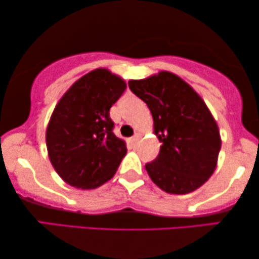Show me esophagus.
I'll use <instances>...</instances> for the list:
<instances>
[{
    "instance_id": "34e87169",
    "label": "esophagus",
    "mask_w": 259,
    "mask_h": 259,
    "mask_svg": "<svg viewBox=\"0 0 259 259\" xmlns=\"http://www.w3.org/2000/svg\"><path fill=\"white\" fill-rule=\"evenodd\" d=\"M130 143H132V146L135 147L136 143H137V136L132 137V139H130Z\"/></svg>"
}]
</instances>
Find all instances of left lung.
Instances as JSON below:
<instances>
[{
  "mask_svg": "<svg viewBox=\"0 0 259 259\" xmlns=\"http://www.w3.org/2000/svg\"><path fill=\"white\" fill-rule=\"evenodd\" d=\"M129 88L150 110L159 155L146 169L168 194L195 191L217 168L221 148L218 124L194 88L169 71L130 80Z\"/></svg>",
  "mask_w": 259,
  "mask_h": 259,
  "instance_id": "left-lung-1",
  "label": "left lung"
}]
</instances>
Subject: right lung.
I'll use <instances>...</instances> for the list:
<instances>
[{
	"label": "right lung",
	"instance_id": "1",
	"mask_svg": "<svg viewBox=\"0 0 259 259\" xmlns=\"http://www.w3.org/2000/svg\"><path fill=\"white\" fill-rule=\"evenodd\" d=\"M125 88L122 77L99 68L78 78L57 103L47 147L55 171L67 184L96 189L114 176L126 146L112 132L110 109Z\"/></svg>",
	"mask_w": 259,
	"mask_h": 259
}]
</instances>
